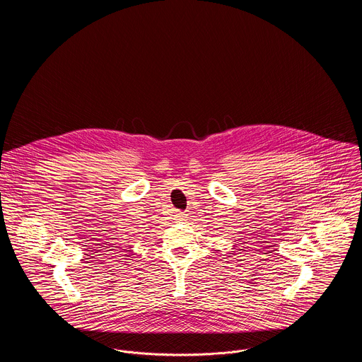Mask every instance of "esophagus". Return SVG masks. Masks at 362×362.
<instances>
[{
    "instance_id": "34e87169",
    "label": "esophagus",
    "mask_w": 362,
    "mask_h": 362,
    "mask_svg": "<svg viewBox=\"0 0 362 362\" xmlns=\"http://www.w3.org/2000/svg\"><path fill=\"white\" fill-rule=\"evenodd\" d=\"M186 213L185 211H180V210H175L173 211V218L176 220V221H185L186 220Z\"/></svg>"
}]
</instances>
